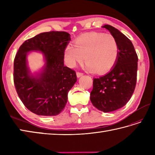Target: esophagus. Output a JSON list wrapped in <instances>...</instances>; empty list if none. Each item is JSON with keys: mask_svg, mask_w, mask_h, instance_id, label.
I'll return each mask as SVG.
<instances>
[{"mask_svg": "<svg viewBox=\"0 0 155 155\" xmlns=\"http://www.w3.org/2000/svg\"><path fill=\"white\" fill-rule=\"evenodd\" d=\"M83 73H82V72H77V77L78 78L82 77V76H83Z\"/></svg>", "mask_w": 155, "mask_h": 155, "instance_id": "esophagus-1", "label": "esophagus"}]
</instances>
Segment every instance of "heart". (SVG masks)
Here are the masks:
<instances>
[{
	"label": "heart",
	"instance_id": "obj_1",
	"mask_svg": "<svg viewBox=\"0 0 155 155\" xmlns=\"http://www.w3.org/2000/svg\"><path fill=\"white\" fill-rule=\"evenodd\" d=\"M68 44L64 48V58L70 67L86 61V68L90 72L104 74L116 64L119 56V45L113 35L91 32L82 35Z\"/></svg>",
	"mask_w": 155,
	"mask_h": 155
}]
</instances>
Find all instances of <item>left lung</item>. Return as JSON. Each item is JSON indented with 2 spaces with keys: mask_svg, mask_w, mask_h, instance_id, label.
Here are the masks:
<instances>
[{
  "mask_svg": "<svg viewBox=\"0 0 155 155\" xmlns=\"http://www.w3.org/2000/svg\"><path fill=\"white\" fill-rule=\"evenodd\" d=\"M102 27L117 39L119 56L110 72L93 78L90 99L97 109L108 113L124 107L132 97L136 87L138 57L132 42L120 31L108 25Z\"/></svg>",
  "mask_w": 155,
  "mask_h": 155,
  "instance_id": "8db88e82",
  "label": "left lung"
}]
</instances>
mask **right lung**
I'll list each match as a JSON object with an SVG mask.
<instances>
[{
  "mask_svg": "<svg viewBox=\"0 0 155 155\" xmlns=\"http://www.w3.org/2000/svg\"><path fill=\"white\" fill-rule=\"evenodd\" d=\"M71 35L68 32H42L26 41L14 61V83L22 103L37 115L56 116L64 109L68 93L77 81L74 71L64 65V48ZM41 51L45 64L40 72L32 74L27 55Z\"/></svg>",
  "mask_w": 155,
  "mask_h": 155,
  "instance_id": "add662e5",
  "label": "right lung"
}]
</instances>
